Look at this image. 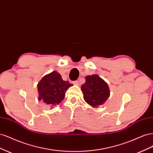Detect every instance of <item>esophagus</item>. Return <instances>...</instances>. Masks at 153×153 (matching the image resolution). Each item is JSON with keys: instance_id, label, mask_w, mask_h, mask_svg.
Returning a JSON list of instances; mask_svg holds the SVG:
<instances>
[{"instance_id": "1", "label": "esophagus", "mask_w": 153, "mask_h": 153, "mask_svg": "<svg viewBox=\"0 0 153 153\" xmlns=\"http://www.w3.org/2000/svg\"><path fill=\"white\" fill-rule=\"evenodd\" d=\"M73 83V84H75V85H79V82L77 81V80L74 81Z\"/></svg>"}]
</instances>
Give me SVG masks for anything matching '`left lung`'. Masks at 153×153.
<instances>
[{
    "mask_svg": "<svg viewBox=\"0 0 153 153\" xmlns=\"http://www.w3.org/2000/svg\"><path fill=\"white\" fill-rule=\"evenodd\" d=\"M81 89L84 100L92 107L103 105L110 96L108 84L98 75L87 76Z\"/></svg>",
    "mask_w": 153,
    "mask_h": 153,
    "instance_id": "8db88e82",
    "label": "left lung"
}]
</instances>
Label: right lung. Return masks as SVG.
<instances>
[{"label":"right lung","mask_w":153,"mask_h":153,"mask_svg":"<svg viewBox=\"0 0 153 153\" xmlns=\"http://www.w3.org/2000/svg\"><path fill=\"white\" fill-rule=\"evenodd\" d=\"M71 85L70 83L64 81L58 72L53 71L44 76L38 83V100L52 107L64 99L65 92Z\"/></svg>","instance_id":"add662e5"}]
</instances>
